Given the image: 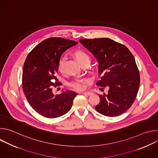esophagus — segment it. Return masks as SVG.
<instances>
[{
    "instance_id": "34e87169",
    "label": "esophagus",
    "mask_w": 158,
    "mask_h": 158,
    "mask_svg": "<svg viewBox=\"0 0 158 158\" xmlns=\"http://www.w3.org/2000/svg\"><path fill=\"white\" fill-rule=\"evenodd\" d=\"M82 94H84V95L90 96V95H91V94H93V93H91V92H84V93H82Z\"/></svg>"
}]
</instances>
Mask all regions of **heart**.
<instances>
[{
    "label": "heart",
    "mask_w": 158,
    "mask_h": 158,
    "mask_svg": "<svg viewBox=\"0 0 158 158\" xmlns=\"http://www.w3.org/2000/svg\"><path fill=\"white\" fill-rule=\"evenodd\" d=\"M73 54L81 65L85 64H89L90 61H91V57H90L89 55L82 50H77L74 52ZM65 60V57H62L60 58L58 62V69L60 73H64ZM69 85L71 88L74 90H76V91H82V90L85 89L84 84L81 81H72L69 84Z\"/></svg>",
    "instance_id": "heart-1"
}]
</instances>
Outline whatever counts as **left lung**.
Instances as JSON below:
<instances>
[{"instance_id": "1", "label": "left lung", "mask_w": 158, "mask_h": 158, "mask_svg": "<svg viewBox=\"0 0 158 158\" xmlns=\"http://www.w3.org/2000/svg\"><path fill=\"white\" fill-rule=\"evenodd\" d=\"M79 40L99 62L100 79L96 85L109 88L107 94L99 96L96 110L109 117L122 114L133 104L139 86V72L133 55L124 45L109 38Z\"/></svg>"}]
</instances>
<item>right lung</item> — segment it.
I'll return each instance as SVG.
<instances>
[{
	"instance_id": "1",
	"label": "right lung",
	"mask_w": 158,
	"mask_h": 158,
	"mask_svg": "<svg viewBox=\"0 0 158 158\" xmlns=\"http://www.w3.org/2000/svg\"><path fill=\"white\" fill-rule=\"evenodd\" d=\"M78 42L61 37L45 39L28 54L22 73V89L31 106L48 118L60 117L68 112L77 95L71 91L54 95L60 84L56 77L62 53Z\"/></svg>"
}]
</instances>
